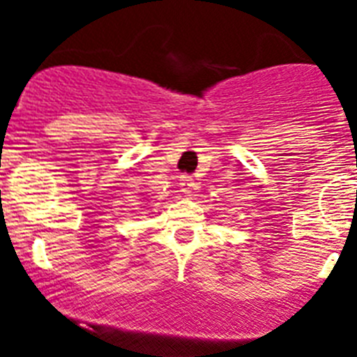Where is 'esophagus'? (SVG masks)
Returning <instances> with one entry per match:
<instances>
[{"label": "esophagus", "mask_w": 357, "mask_h": 357, "mask_svg": "<svg viewBox=\"0 0 357 357\" xmlns=\"http://www.w3.org/2000/svg\"><path fill=\"white\" fill-rule=\"evenodd\" d=\"M178 185H181V191L185 195V197H191V195L195 193V188H197L193 176H189V175H182Z\"/></svg>", "instance_id": "obj_1"}]
</instances>
